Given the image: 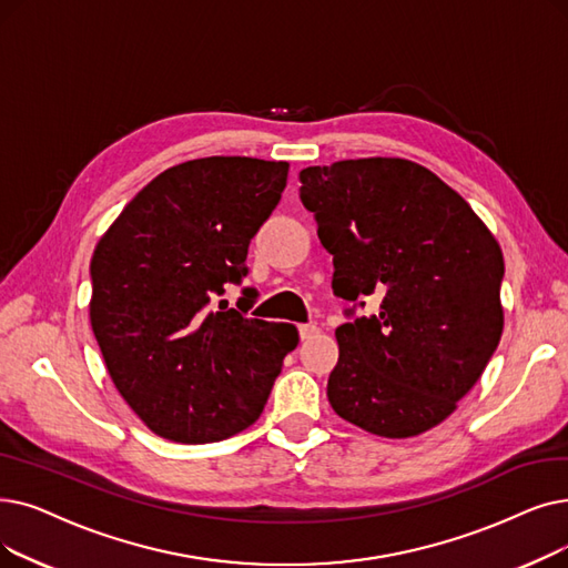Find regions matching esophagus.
Masks as SVG:
<instances>
[{
  "label": "esophagus",
  "instance_id": "esophagus-1",
  "mask_svg": "<svg viewBox=\"0 0 568 568\" xmlns=\"http://www.w3.org/2000/svg\"><path fill=\"white\" fill-rule=\"evenodd\" d=\"M313 334H317V325H300V336L302 338H311Z\"/></svg>",
  "mask_w": 568,
  "mask_h": 568
}]
</instances>
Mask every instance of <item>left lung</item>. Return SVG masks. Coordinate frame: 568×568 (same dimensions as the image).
<instances>
[{
	"label": "left lung",
	"mask_w": 568,
	"mask_h": 568,
	"mask_svg": "<svg viewBox=\"0 0 568 568\" xmlns=\"http://www.w3.org/2000/svg\"><path fill=\"white\" fill-rule=\"evenodd\" d=\"M300 196L334 255L332 408L366 432L417 436L457 408L495 355L504 255L462 196L402 158L343 160L300 171ZM366 296L382 308L355 316Z\"/></svg>",
	"instance_id": "left-lung-1"
}]
</instances>
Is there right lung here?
<instances>
[{"instance_id": "1", "label": "right lung", "mask_w": 568, "mask_h": 568, "mask_svg": "<svg viewBox=\"0 0 568 568\" xmlns=\"http://www.w3.org/2000/svg\"><path fill=\"white\" fill-rule=\"evenodd\" d=\"M287 162L204 158L171 166L122 209L90 262V323L109 376L148 429L176 443L251 427L297 348L294 325L248 317V245L281 202Z\"/></svg>"}]
</instances>
